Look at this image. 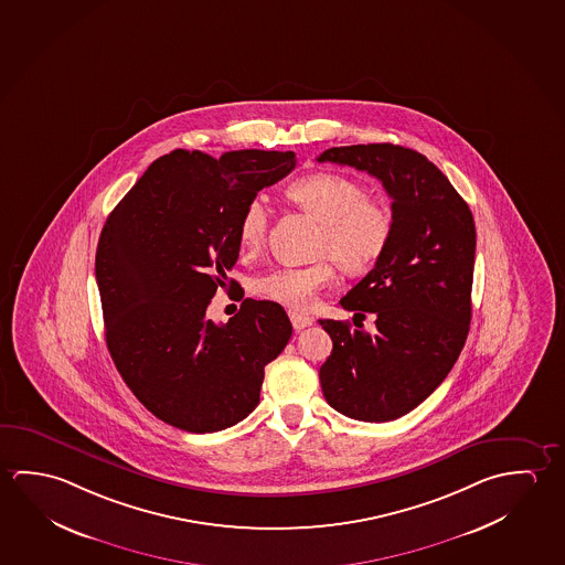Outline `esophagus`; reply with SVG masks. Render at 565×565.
<instances>
[{
	"mask_svg": "<svg viewBox=\"0 0 565 565\" xmlns=\"http://www.w3.org/2000/svg\"><path fill=\"white\" fill-rule=\"evenodd\" d=\"M289 319H291V324H294V329H296V331H301V329H306V327H311V324H313V317L296 313V311H291V313H289Z\"/></svg>",
	"mask_w": 565,
	"mask_h": 565,
	"instance_id": "esophagus-1",
	"label": "esophagus"
}]
</instances>
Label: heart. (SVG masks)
<instances>
[{
    "label": "heart",
    "mask_w": 565,
    "mask_h": 565,
    "mask_svg": "<svg viewBox=\"0 0 565 565\" xmlns=\"http://www.w3.org/2000/svg\"><path fill=\"white\" fill-rule=\"evenodd\" d=\"M289 201L321 223L317 254H327L307 266H279L254 279V294L294 311L311 309L317 296L337 278V262L344 271L372 268L388 248L392 213L366 196L364 186L341 173H311L287 186ZM268 204L259 196L242 211L238 241L246 254H256L268 236Z\"/></svg>",
    "instance_id": "obj_1"
}]
</instances>
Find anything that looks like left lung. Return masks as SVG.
I'll list each match as a JSON object with an SVG mask.
<instances>
[{
  "instance_id": "1",
  "label": "left lung",
  "mask_w": 565,
  "mask_h": 565,
  "mask_svg": "<svg viewBox=\"0 0 565 565\" xmlns=\"http://www.w3.org/2000/svg\"><path fill=\"white\" fill-rule=\"evenodd\" d=\"M317 161L366 171L392 199L388 248L341 299L362 321L364 313L374 315L376 331L319 319L333 339L319 371L329 406L361 422H392L444 382L467 341L475 221L449 179L414 149L344 146L327 149Z\"/></svg>"
}]
</instances>
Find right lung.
<instances>
[{"label": "right lung", "mask_w": 565, "mask_h": 565, "mask_svg": "<svg viewBox=\"0 0 565 565\" xmlns=\"http://www.w3.org/2000/svg\"><path fill=\"white\" fill-rule=\"evenodd\" d=\"M294 167V151L216 159L175 149L148 167L104 224L96 281L106 344L128 388L169 426L211 434L258 406L264 366L294 331L284 307L244 299L226 324L211 321L206 307L238 259L244 206Z\"/></svg>", "instance_id": "1"}]
</instances>
